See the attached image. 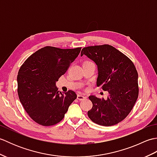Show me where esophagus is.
<instances>
[{
  "label": "esophagus",
  "instance_id": "1",
  "mask_svg": "<svg viewBox=\"0 0 157 157\" xmlns=\"http://www.w3.org/2000/svg\"><path fill=\"white\" fill-rule=\"evenodd\" d=\"M86 97L84 96H83V95H82V94H78V96H77V98H78L79 101H82V100H83V99H84Z\"/></svg>",
  "mask_w": 157,
  "mask_h": 157
}]
</instances>
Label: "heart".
I'll list each match as a JSON object with an SVG mask.
<instances>
[{"mask_svg": "<svg viewBox=\"0 0 157 157\" xmlns=\"http://www.w3.org/2000/svg\"><path fill=\"white\" fill-rule=\"evenodd\" d=\"M87 62H89V61H87ZM87 62H85V63H87Z\"/></svg>", "mask_w": 157, "mask_h": 157, "instance_id": "1", "label": "heart"}]
</instances>
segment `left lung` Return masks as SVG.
<instances>
[{
    "label": "left lung",
    "instance_id": "left-lung-1",
    "mask_svg": "<svg viewBox=\"0 0 157 157\" xmlns=\"http://www.w3.org/2000/svg\"><path fill=\"white\" fill-rule=\"evenodd\" d=\"M98 67L96 85L107 91L106 99L90 96L92 108L88 115L96 124L111 126L123 121L138 97V74L128 56L109 44L92 46L82 50Z\"/></svg>",
    "mask_w": 157,
    "mask_h": 157
}]
</instances>
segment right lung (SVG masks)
I'll return each mask as SVG.
<instances>
[{
    "instance_id": "add662e5",
    "label": "right lung",
    "mask_w": 157,
    "mask_h": 157,
    "mask_svg": "<svg viewBox=\"0 0 157 157\" xmlns=\"http://www.w3.org/2000/svg\"><path fill=\"white\" fill-rule=\"evenodd\" d=\"M82 48L45 46L25 60L17 75L19 101L32 119L43 126L55 125L77 98L75 92L59 93L56 82L65 74Z\"/></svg>"
}]
</instances>
